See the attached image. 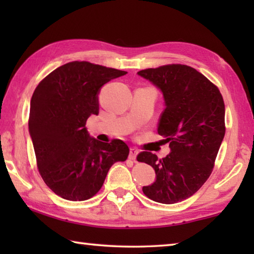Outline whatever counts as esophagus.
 <instances>
[{
	"label": "esophagus",
	"mask_w": 254,
	"mask_h": 254,
	"mask_svg": "<svg viewBox=\"0 0 254 254\" xmlns=\"http://www.w3.org/2000/svg\"><path fill=\"white\" fill-rule=\"evenodd\" d=\"M137 153H139V151H137V150H136L135 148H131V149H130V153H128V159H131V160L135 161Z\"/></svg>",
	"instance_id": "obj_1"
}]
</instances>
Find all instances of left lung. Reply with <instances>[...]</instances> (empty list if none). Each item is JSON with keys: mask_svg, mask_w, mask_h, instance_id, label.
I'll list each match as a JSON object with an SVG mask.
<instances>
[{"mask_svg": "<svg viewBox=\"0 0 254 254\" xmlns=\"http://www.w3.org/2000/svg\"><path fill=\"white\" fill-rule=\"evenodd\" d=\"M137 75L162 93L165 111L158 133L170 148L162 159L147 151L137 156L157 176L142 190L157 203H178L194 195L212 174L225 134L224 101L216 86L186 65L149 68Z\"/></svg>", "mask_w": 254, "mask_h": 254, "instance_id": "8db88e82", "label": "left lung"}]
</instances>
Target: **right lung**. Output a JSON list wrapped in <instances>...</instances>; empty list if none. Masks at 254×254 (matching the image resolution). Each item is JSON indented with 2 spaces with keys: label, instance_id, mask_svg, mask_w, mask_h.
Masks as SVG:
<instances>
[{
  "label": "right lung",
  "instance_id": "obj_1",
  "mask_svg": "<svg viewBox=\"0 0 254 254\" xmlns=\"http://www.w3.org/2000/svg\"><path fill=\"white\" fill-rule=\"evenodd\" d=\"M87 62L58 67L42 79L30 102L29 133L42 179L55 194L80 201L104 184L112 165L126 161L128 147L121 140L101 142L85 127L97 115L103 85L126 75Z\"/></svg>",
  "mask_w": 254,
  "mask_h": 254
}]
</instances>
